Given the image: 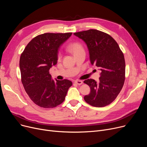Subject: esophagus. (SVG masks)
<instances>
[{"label":"esophagus","mask_w":147,"mask_h":147,"mask_svg":"<svg viewBox=\"0 0 147 147\" xmlns=\"http://www.w3.org/2000/svg\"><path fill=\"white\" fill-rule=\"evenodd\" d=\"M74 83H75L76 84H78V85H81V84H83V82H82V80H76V81L74 82Z\"/></svg>","instance_id":"obj_1"}]
</instances>
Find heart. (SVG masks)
Returning <instances> with one entry per match:
<instances>
[{
    "label": "heart",
    "mask_w": 147,
    "mask_h": 147,
    "mask_svg": "<svg viewBox=\"0 0 147 147\" xmlns=\"http://www.w3.org/2000/svg\"><path fill=\"white\" fill-rule=\"evenodd\" d=\"M83 49V46H82V44L78 42H73V43L69 44V46H68V50L70 52H71L73 55H75L76 53H77ZM57 57H58V59H60V58H61V53H58Z\"/></svg>",
    "instance_id": "b5f03b06"
}]
</instances>
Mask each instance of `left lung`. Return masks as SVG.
Wrapping results in <instances>:
<instances>
[{"instance_id":"8db88e82","label":"left lung","mask_w":147,"mask_h":147,"mask_svg":"<svg viewBox=\"0 0 147 147\" xmlns=\"http://www.w3.org/2000/svg\"><path fill=\"white\" fill-rule=\"evenodd\" d=\"M87 45L92 65L101 71L98 82L87 79L90 88L84 99L89 105L102 107L110 104L120 92L125 80V60L118 43L109 34L95 29L74 33Z\"/></svg>"}]
</instances>
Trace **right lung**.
<instances>
[{
	"mask_svg": "<svg viewBox=\"0 0 147 147\" xmlns=\"http://www.w3.org/2000/svg\"><path fill=\"white\" fill-rule=\"evenodd\" d=\"M72 33H46L34 37L20 59L21 82L31 100L45 109L57 107L65 100L70 80L54 81L49 69L57 64L58 51Z\"/></svg>",
	"mask_w": 147,
	"mask_h": 147,
	"instance_id": "1",
	"label": "right lung"
}]
</instances>
